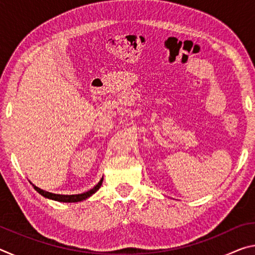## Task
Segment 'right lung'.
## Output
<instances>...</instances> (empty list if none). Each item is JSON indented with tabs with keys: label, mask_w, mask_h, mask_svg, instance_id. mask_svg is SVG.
I'll return each mask as SVG.
<instances>
[{
	"label": "right lung",
	"mask_w": 255,
	"mask_h": 255,
	"mask_svg": "<svg viewBox=\"0 0 255 255\" xmlns=\"http://www.w3.org/2000/svg\"><path fill=\"white\" fill-rule=\"evenodd\" d=\"M102 181H103V178L99 181V183L96 185V187L84 193H80V195H56V193L45 191V190L38 188V187H36V185H33V188L36 191L39 192L41 196H44L45 198H48V199H53V200L59 201V202H77V201L88 199V198L91 197L93 193H96L102 185Z\"/></svg>",
	"instance_id": "right-lung-1"
}]
</instances>
